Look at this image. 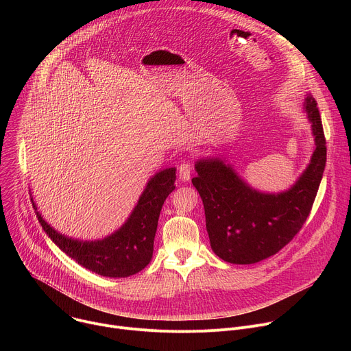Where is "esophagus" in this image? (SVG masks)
Returning <instances> with one entry per match:
<instances>
[{
	"label": "esophagus",
	"instance_id": "esophagus-1",
	"mask_svg": "<svg viewBox=\"0 0 351 351\" xmlns=\"http://www.w3.org/2000/svg\"><path fill=\"white\" fill-rule=\"evenodd\" d=\"M190 173H191V167L189 162H183L179 167V179L182 182H187L190 179Z\"/></svg>",
	"mask_w": 351,
	"mask_h": 351
}]
</instances>
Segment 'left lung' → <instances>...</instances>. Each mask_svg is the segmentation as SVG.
I'll return each mask as SVG.
<instances>
[{
    "mask_svg": "<svg viewBox=\"0 0 351 351\" xmlns=\"http://www.w3.org/2000/svg\"><path fill=\"white\" fill-rule=\"evenodd\" d=\"M303 111L314 136L313 156L286 190L269 193L250 186L222 156L195 161L191 182L203 199L213 252L223 261L260 263L276 254L306 222L325 169L326 141L311 95L304 98Z\"/></svg>",
    "mask_w": 351,
    "mask_h": 351,
    "instance_id": "1",
    "label": "left lung"
}]
</instances>
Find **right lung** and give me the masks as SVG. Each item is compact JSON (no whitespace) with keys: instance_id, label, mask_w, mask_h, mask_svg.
Returning <instances> with one entry per match:
<instances>
[{"instance_id":"obj_1","label":"right lung","mask_w":351,"mask_h":351,"mask_svg":"<svg viewBox=\"0 0 351 351\" xmlns=\"http://www.w3.org/2000/svg\"><path fill=\"white\" fill-rule=\"evenodd\" d=\"M176 168H167L148 179L128 219L111 234L82 240L69 237L48 223L34 203L37 219L56 245L83 268L106 278H128L144 269L153 258L158 218L167 197L175 190Z\"/></svg>"}]
</instances>
